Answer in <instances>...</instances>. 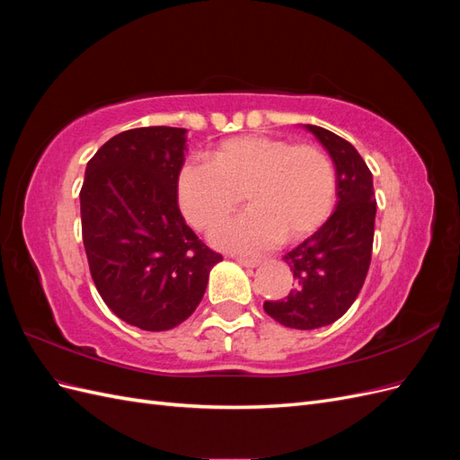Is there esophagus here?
I'll list each match as a JSON object with an SVG mask.
<instances>
[{"mask_svg":"<svg viewBox=\"0 0 460 460\" xmlns=\"http://www.w3.org/2000/svg\"><path fill=\"white\" fill-rule=\"evenodd\" d=\"M235 261H238L242 267H247V269H255L261 264L259 259H247V257H235Z\"/></svg>","mask_w":460,"mask_h":460,"instance_id":"esophagus-1","label":"esophagus"}]
</instances>
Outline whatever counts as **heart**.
<instances>
[{
    "label": "heart",
    "mask_w": 460,
    "mask_h": 460,
    "mask_svg": "<svg viewBox=\"0 0 460 460\" xmlns=\"http://www.w3.org/2000/svg\"><path fill=\"white\" fill-rule=\"evenodd\" d=\"M176 193L182 215L201 232L232 215L245 193L252 211L218 226L213 240L234 252L261 253L324 225L338 199V171L316 146L238 136L208 151L207 159L186 161Z\"/></svg>",
    "instance_id": "obj_1"
}]
</instances>
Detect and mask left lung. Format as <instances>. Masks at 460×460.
<instances>
[{
  "mask_svg": "<svg viewBox=\"0 0 460 460\" xmlns=\"http://www.w3.org/2000/svg\"><path fill=\"white\" fill-rule=\"evenodd\" d=\"M338 171V205L307 240L284 255L296 288L286 299L264 301V313L288 328L314 330L336 323L357 299L370 267L376 198L372 172L338 134L305 124Z\"/></svg>",
  "mask_w": 460,
  "mask_h": 460,
  "instance_id": "left-lung-1",
  "label": "left lung"
}]
</instances>
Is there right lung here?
Wrapping results in <instances>:
<instances>
[{
    "instance_id": "add662e5",
    "label": "right lung",
    "mask_w": 460,
    "mask_h": 460,
    "mask_svg": "<svg viewBox=\"0 0 460 460\" xmlns=\"http://www.w3.org/2000/svg\"><path fill=\"white\" fill-rule=\"evenodd\" d=\"M186 128L146 127L111 137L88 161L80 190L82 240L93 284L127 324L163 332L203 299L222 255L180 213L176 178Z\"/></svg>"
}]
</instances>
